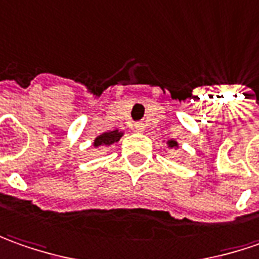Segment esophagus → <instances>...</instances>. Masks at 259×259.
Segmentation results:
<instances>
[{"label": "esophagus", "instance_id": "esophagus-1", "mask_svg": "<svg viewBox=\"0 0 259 259\" xmlns=\"http://www.w3.org/2000/svg\"><path fill=\"white\" fill-rule=\"evenodd\" d=\"M133 127H135V130H138V132H142V130H145V123L143 121H136Z\"/></svg>", "mask_w": 259, "mask_h": 259}]
</instances>
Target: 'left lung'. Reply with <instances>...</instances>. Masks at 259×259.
I'll list each match as a JSON object with an SVG mask.
<instances>
[{"label": "left lung", "mask_w": 259, "mask_h": 259, "mask_svg": "<svg viewBox=\"0 0 259 259\" xmlns=\"http://www.w3.org/2000/svg\"><path fill=\"white\" fill-rule=\"evenodd\" d=\"M169 146H172V147L178 146V143H176L175 140H169Z\"/></svg>", "instance_id": "left-lung-1"}]
</instances>
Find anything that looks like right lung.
<instances>
[{
  "instance_id": "add662e5",
  "label": "right lung",
  "mask_w": 259,
  "mask_h": 259,
  "mask_svg": "<svg viewBox=\"0 0 259 259\" xmlns=\"http://www.w3.org/2000/svg\"><path fill=\"white\" fill-rule=\"evenodd\" d=\"M121 138L120 132L114 130V132H110V133H104V135H100L99 138L94 140V146H100V145H110L113 142H117L119 139Z\"/></svg>"
}]
</instances>
